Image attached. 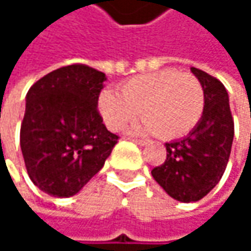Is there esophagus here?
Masks as SVG:
<instances>
[{"label": "esophagus", "instance_id": "34e87169", "mask_svg": "<svg viewBox=\"0 0 251 251\" xmlns=\"http://www.w3.org/2000/svg\"><path fill=\"white\" fill-rule=\"evenodd\" d=\"M132 141H133L136 145H139V147H145V145L148 144L147 141H142V139H132Z\"/></svg>", "mask_w": 251, "mask_h": 251}]
</instances>
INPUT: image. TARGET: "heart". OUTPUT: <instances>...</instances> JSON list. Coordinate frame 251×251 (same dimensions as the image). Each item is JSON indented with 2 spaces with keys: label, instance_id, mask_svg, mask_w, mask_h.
<instances>
[{
  "label": "heart",
  "instance_id": "b5f03b06",
  "mask_svg": "<svg viewBox=\"0 0 251 251\" xmlns=\"http://www.w3.org/2000/svg\"><path fill=\"white\" fill-rule=\"evenodd\" d=\"M97 106L110 130H121L141 110L145 122L139 130L177 139L192 132L202 119L205 91L196 76L163 70L129 79L121 87V94L103 90Z\"/></svg>",
  "mask_w": 251,
  "mask_h": 251
}]
</instances>
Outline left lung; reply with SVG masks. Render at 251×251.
I'll return each instance as SVG.
<instances>
[{"instance_id": "obj_1", "label": "left lung", "mask_w": 251, "mask_h": 251, "mask_svg": "<svg viewBox=\"0 0 251 251\" xmlns=\"http://www.w3.org/2000/svg\"><path fill=\"white\" fill-rule=\"evenodd\" d=\"M190 71L205 91L202 119L187 136L166 144V161L151 172L169 196L184 203L201 201L218 184L234 138V121L224 84L202 70Z\"/></svg>"}]
</instances>
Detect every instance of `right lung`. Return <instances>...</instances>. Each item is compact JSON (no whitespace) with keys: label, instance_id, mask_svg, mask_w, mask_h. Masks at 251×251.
Here are the masks:
<instances>
[{"label":"right lung","instance_id":"1","mask_svg":"<svg viewBox=\"0 0 251 251\" xmlns=\"http://www.w3.org/2000/svg\"><path fill=\"white\" fill-rule=\"evenodd\" d=\"M106 79L87 65H68L30 87L20 147L28 177L42 192L74 196L104 166L119 138L97 112Z\"/></svg>","mask_w":251,"mask_h":251}]
</instances>
